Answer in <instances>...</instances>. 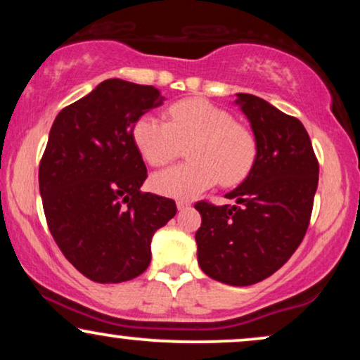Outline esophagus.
<instances>
[{
  "label": "esophagus",
  "instance_id": "esophagus-1",
  "mask_svg": "<svg viewBox=\"0 0 360 360\" xmlns=\"http://www.w3.org/2000/svg\"><path fill=\"white\" fill-rule=\"evenodd\" d=\"M189 206H191V203H189L188 200H179V201H177V210H181V212H183V210H188Z\"/></svg>",
  "mask_w": 360,
  "mask_h": 360
}]
</instances>
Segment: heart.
<instances>
[{
  "instance_id": "obj_1",
  "label": "heart",
  "mask_w": 360,
  "mask_h": 360,
  "mask_svg": "<svg viewBox=\"0 0 360 360\" xmlns=\"http://www.w3.org/2000/svg\"><path fill=\"white\" fill-rule=\"evenodd\" d=\"M134 142L150 166H166L186 148L188 162L152 176V188L164 196L191 200L220 181L242 183L257 159V139L232 115L201 98L167 108V122L146 113L134 123Z\"/></svg>"
}]
</instances>
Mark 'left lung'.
<instances>
[{"label":"left lung","instance_id":"obj_1","mask_svg":"<svg viewBox=\"0 0 360 360\" xmlns=\"http://www.w3.org/2000/svg\"><path fill=\"white\" fill-rule=\"evenodd\" d=\"M237 103L257 139V159L245 181L226 194L237 205H194L198 264L210 278L250 286L269 278L307 233L318 186V159L298 118L252 94Z\"/></svg>","mask_w":360,"mask_h":360}]
</instances>
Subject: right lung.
<instances>
[{"instance_id":"right-lung-1","label":"right lung","mask_w":360,"mask_h":360,"mask_svg":"<svg viewBox=\"0 0 360 360\" xmlns=\"http://www.w3.org/2000/svg\"><path fill=\"white\" fill-rule=\"evenodd\" d=\"M154 86L106 79L53 120L39 186L45 220L64 257L94 283H123L150 264L171 198L140 191L147 177L134 123L162 105Z\"/></svg>"}]
</instances>
